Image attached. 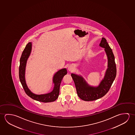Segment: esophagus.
<instances>
[{
    "label": "esophagus",
    "instance_id": "obj_1",
    "mask_svg": "<svg viewBox=\"0 0 135 135\" xmlns=\"http://www.w3.org/2000/svg\"><path fill=\"white\" fill-rule=\"evenodd\" d=\"M68 70H69V71H71V72L73 71V70H74V66H73L72 65L69 66L68 67Z\"/></svg>",
    "mask_w": 135,
    "mask_h": 135
}]
</instances>
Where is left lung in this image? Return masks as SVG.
I'll return each mask as SVG.
<instances>
[{
	"mask_svg": "<svg viewBox=\"0 0 135 135\" xmlns=\"http://www.w3.org/2000/svg\"><path fill=\"white\" fill-rule=\"evenodd\" d=\"M99 46L105 48L108 59V68L104 79L99 85L97 87L90 86L81 75L74 74L71 75L75 83L78 96L86 101L95 100L104 96L109 91L116 75L114 56L106 39L102 37Z\"/></svg>",
	"mask_w": 135,
	"mask_h": 135,
	"instance_id": "left-lung-1",
	"label": "left lung"
}]
</instances>
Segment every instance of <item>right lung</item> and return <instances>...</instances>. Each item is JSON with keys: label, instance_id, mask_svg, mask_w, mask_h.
I'll return each mask as SVG.
<instances>
[{"label": "right lung", "instance_id": "add662e5", "mask_svg": "<svg viewBox=\"0 0 135 135\" xmlns=\"http://www.w3.org/2000/svg\"><path fill=\"white\" fill-rule=\"evenodd\" d=\"M32 43L30 42L26 45L22 53L21 57L20 58L19 70L20 81L25 92H26L28 96L30 97L31 98L36 100L44 103L54 102L58 99L60 93V83L63 79V77L67 74V70L66 69H61L54 74L53 77V83L54 86V89L51 92L47 94L41 95H36L32 93L27 85L25 78L27 61L30 55Z\"/></svg>", "mask_w": 135, "mask_h": 135}]
</instances>
